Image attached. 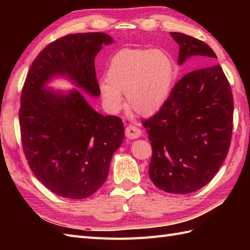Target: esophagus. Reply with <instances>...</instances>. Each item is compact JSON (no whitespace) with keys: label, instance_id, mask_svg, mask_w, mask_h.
<instances>
[{"label":"esophagus","instance_id":"1","mask_svg":"<svg viewBox=\"0 0 250 250\" xmlns=\"http://www.w3.org/2000/svg\"><path fill=\"white\" fill-rule=\"evenodd\" d=\"M125 134H126V137H127L128 139L134 140V139H138V138L141 137V135H142V130L139 129L138 127L129 125V126H128V127L126 128Z\"/></svg>","mask_w":250,"mask_h":250}]
</instances>
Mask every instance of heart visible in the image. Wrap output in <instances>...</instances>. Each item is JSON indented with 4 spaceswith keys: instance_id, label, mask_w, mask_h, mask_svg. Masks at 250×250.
<instances>
[{
    "instance_id": "1",
    "label": "heart",
    "mask_w": 250,
    "mask_h": 250,
    "mask_svg": "<svg viewBox=\"0 0 250 250\" xmlns=\"http://www.w3.org/2000/svg\"><path fill=\"white\" fill-rule=\"evenodd\" d=\"M176 76V64L167 51L131 49L118 51L109 60L105 77L99 82L102 102L111 113L127 107L141 117L153 116L171 95Z\"/></svg>"
}]
</instances>
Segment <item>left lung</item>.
Returning a JSON list of instances; mask_svg holds the SVG:
<instances>
[{
  "label": "left lung",
  "mask_w": 250,
  "mask_h": 250,
  "mask_svg": "<svg viewBox=\"0 0 250 250\" xmlns=\"http://www.w3.org/2000/svg\"><path fill=\"white\" fill-rule=\"evenodd\" d=\"M171 36L179 44V65L188 59L209 64L217 58L195 37L179 32ZM232 116L231 89L220 65L185 75L160 111L143 122L152 146V183L173 194L193 193L208 184L228 155Z\"/></svg>",
  "instance_id": "left-lung-1"
}]
</instances>
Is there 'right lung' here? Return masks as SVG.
<instances>
[{"label": "right lung", "instance_id": "right-lung-1", "mask_svg": "<svg viewBox=\"0 0 250 250\" xmlns=\"http://www.w3.org/2000/svg\"><path fill=\"white\" fill-rule=\"evenodd\" d=\"M112 42L101 32L63 36L37 55L22 87L20 126L29 167L64 198L93 195L106 180L124 140L122 120L98 113L79 90L100 96L95 57ZM55 78L67 79L79 89L52 90L47 84Z\"/></svg>", "mask_w": 250, "mask_h": 250}]
</instances>
